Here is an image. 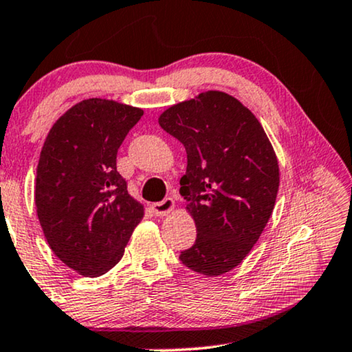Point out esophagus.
I'll list each match as a JSON object with an SVG mask.
<instances>
[{"label":"esophagus","mask_w":352,"mask_h":352,"mask_svg":"<svg viewBox=\"0 0 352 352\" xmlns=\"http://www.w3.org/2000/svg\"><path fill=\"white\" fill-rule=\"evenodd\" d=\"M174 199H172V197H166V199H162L161 202H155V204L151 206V209L157 217H162L169 214V212L174 209Z\"/></svg>","instance_id":"obj_1"}]
</instances>
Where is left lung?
I'll list each match as a JSON object with an SVG mask.
<instances>
[{"instance_id": "8db88e82", "label": "left lung", "mask_w": 352, "mask_h": 352, "mask_svg": "<svg viewBox=\"0 0 352 352\" xmlns=\"http://www.w3.org/2000/svg\"><path fill=\"white\" fill-rule=\"evenodd\" d=\"M160 126L183 143L180 180L196 221V241L180 254L186 268L219 276L236 268L268 223L279 188V166L263 127L225 92H202L170 107Z\"/></svg>"}]
</instances>
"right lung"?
I'll return each instance as SVG.
<instances>
[{
    "mask_svg": "<svg viewBox=\"0 0 352 352\" xmlns=\"http://www.w3.org/2000/svg\"><path fill=\"white\" fill-rule=\"evenodd\" d=\"M143 111L89 98L47 133L36 172L38 219L54 254L79 274L97 277L124 255L143 206L116 169L118 150Z\"/></svg>",
    "mask_w": 352,
    "mask_h": 352,
    "instance_id": "obj_1",
    "label": "right lung"
}]
</instances>
